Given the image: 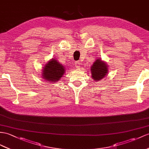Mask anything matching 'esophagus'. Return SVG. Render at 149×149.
I'll use <instances>...</instances> for the list:
<instances>
[{"instance_id":"esophagus-1","label":"esophagus","mask_w":149,"mask_h":149,"mask_svg":"<svg viewBox=\"0 0 149 149\" xmlns=\"http://www.w3.org/2000/svg\"><path fill=\"white\" fill-rule=\"evenodd\" d=\"M74 64H75V66L77 68H79V67H80L81 63L79 62V61H76V62L74 63Z\"/></svg>"}]
</instances>
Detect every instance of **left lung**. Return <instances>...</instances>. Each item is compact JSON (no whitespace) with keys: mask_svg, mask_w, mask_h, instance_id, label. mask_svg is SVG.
<instances>
[{"mask_svg":"<svg viewBox=\"0 0 149 149\" xmlns=\"http://www.w3.org/2000/svg\"><path fill=\"white\" fill-rule=\"evenodd\" d=\"M90 68L92 78L95 81H100L101 79L105 78L108 72L107 65L100 58L97 59Z\"/></svg>","mask_w":149,"mask_h":149,"instance_id":"left-lung-1","label":"left lung"}]
</instances>
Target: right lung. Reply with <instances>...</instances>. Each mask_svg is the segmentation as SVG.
I'll return each instance as SVG.
<instances>
[{
	"mask_svg": "<svg viewBox=\"0 0 149 149\" xmlns=\"http://www.w3.org/2000/svg\"><path fill=\"white\" fill-rule=\"evenodd\" d=\"M65 68L55 59L47 63L42 70V78L49 83H55L62 78L65 73Z\"/></svg>",
	"mask_w": 149,
	"mask_h": 149,
	"instance_id": "right-lung-1",
	"label": "right lung"
}]
</instances>
